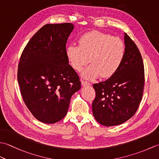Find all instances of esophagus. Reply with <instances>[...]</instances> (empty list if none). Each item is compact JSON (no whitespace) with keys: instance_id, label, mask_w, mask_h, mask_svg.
<instances>
[{"instance_id":"obj_1","label":"esophagus","mask_w":159,"mask_h":159,"mask_svg":"<svg viewBox=\"0 0 159 159\" xmlns=\"http://www.w3.org/2000/svg\"><path fill=\"white\" fill-rule=\"evenodd\" d=\"M81 84L83 86H87V85H90V83L89 82L86 81L85 80H81Z\"/></svg>"}]
</instances>
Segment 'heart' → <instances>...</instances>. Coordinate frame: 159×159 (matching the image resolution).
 <instances>
[{"label":"heart","mask_w":159,"mask_h":159,"mask_svg":"<svg viewBox=\"0 0 159 159\" xmlns=\"http://www.w3.org/2000/svg\"><path fill=\"white\" fill-rule=\"evenodd\" d=\"M66 54L74 70L79 71L90 61L82 76L93 79L100 76L109 79L116 74L125 57L124 42L108 33L98 31L86 33L80 37L79 46L69 45Z\"/></svg>","instance_id":"1"}]
</instances>
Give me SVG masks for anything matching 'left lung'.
Returning <instances> with one entry per match:
<instances>
[{"label": "left lung", "mask_w": 159, "mask_h": 159, "mask_svg": "<svg viewBox=\"0 0 159 159\" xmlns=\"http://www.w3.org/2000/svg\"><path fill=\"white\" fill-rule=\"evenodd\" d=\"M125 57L120 68L105 81L93 85L96 98L92 112L97 121L105 126L124 123L136 113L142 99L144 66L135 43L124 33Z\"/></svg>", "instance_id": "left-lung-1"}]
</instances>
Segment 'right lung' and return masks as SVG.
<instances>
[{
  "instance_id": "add662e5",
  "label": "right lung",
  "mask_w": 159,
  "mask_h": 159,
  "mask_svg": "<svg viewBox=\"0 0 159 159\" xmlns=\"http://www.w3.org/2000/svg\"><path fill=\"white\" fill-rule=\"evenodd\" d=\"M72 23L43 26L24 49L18 80L24 102L37 120L54 124L66 116L71 97L80 89L79 77L66 54Z\"/></svg>"
}]
</instances>
